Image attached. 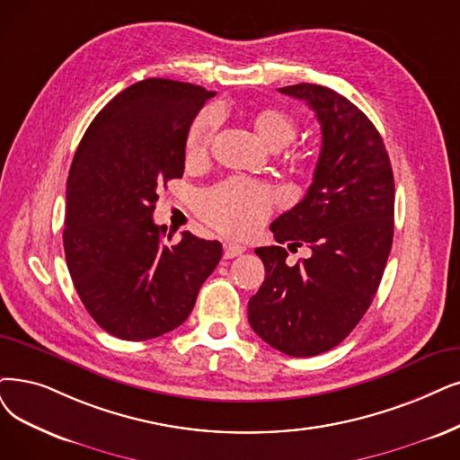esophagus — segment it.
<instances>
[{
    "label": "esophagus",
    "mask_w": 460,
    "mask_h": 460,
    "mask_svg": "<svg viewBox=\"0 0 460 460\" xmlns=\"http://www.w3.org/2000/svg\"><path fill=\"white\" fill-rule=\"evenodd\" d=\"M242 252H245L243 245H237V243H225V259H235V256H240Z\"/></svg>",
    "instance_id": "1"
}]
</instances>
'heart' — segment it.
<instances>
[{"mask_svg": "<svg viewBox=\"0 0 460 460\" xmlns=\"http://www.w3.org/2000/svg\"><path fill=\"white\" fill-rule=\"evenodd\" d=\"M218 117L215 111H201L189 128L185 156L199 162L209 155L217 132ZM254 132L271 149H281L296 137L298 126L288 113L279 109H264L252 120ZM278 196L264 182L232 177L206 190L198 199V213L209 226L226 235H247L270 217Z\"/></svg>", "mask_w": 460, "mask_h": 460, "instance_id": "b5f03b06", "label": "heart"}]
</instances>
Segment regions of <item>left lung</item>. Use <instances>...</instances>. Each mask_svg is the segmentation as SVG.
<instances>
[{
  "label": "left lung",
  "mask_w": 460,
  "mask_h": 460,
  "mask_svg": "<svg viewBox=\"0 0 460 460\" xmlns=\"http://www.w3.org/2000/svg\"><path fill=\"white\" fill-rule=\"evenodd\" d=\"M279 92L314 109L323 143L307 194L270 226L278 245L254 249L266 279L249 300V324L285 355L315 357L351 334L376 296L393 245L394 177L355 103L309 83ZM285 243L310 256L288 267Z\"/></svg>",
  "instance_id": "left-lung-1"
}]
</instances>
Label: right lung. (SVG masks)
Listing matches in <instances>:
<instances>
[{"mask_svg": "<svg viewBox=\"0 0 460 460\" xmlns=\"http://www.w3.org/2000/svg\"><path fill=\"white\" fill-rule=\"evenodd\" d=\"M213 96L190 83L139 81L102 109L73 156L66 262L90 317L115 338L143 341L181 326L223 256L218 242L190 232L164 242L153 220L158 190L182 177L189 128Z\"/></svg>", "mask_w": 460, "mask_h": 460, "instance_id": "add662e5", "label": "right lung"}]
</instances>
